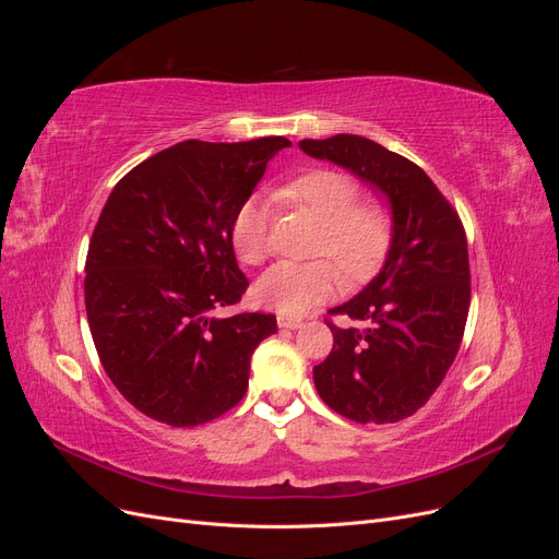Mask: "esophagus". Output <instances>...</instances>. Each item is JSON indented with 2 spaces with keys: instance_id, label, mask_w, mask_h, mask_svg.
<instances>
[{
  "instance_id": "1",
  "label": "esophagus",
  "mask_w": 559,
  "mask_h": 559,
  "mask_svg": "<svg viewBox=\"0 0 559 559\" xmlns=\"http://www.w3.org/2000/svg\"><path fill=\"white\" fill-rule=\"evenodd\" d=\"M277 324H280V329H300L302 326V321L300 319H296V317H284V314H280L277 317Z\"/></svg>"
}]
</instances>
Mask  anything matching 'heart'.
Returning <instances> with one entry per match:
<instances>
[{
  "label": "heart",
  "instance_id": "1",
  "mask_svg": "<svg viewBox=\"0 0 559 559\" xmlns=\"http://www.w3.org/2000/svg\"><path fill=\"white\" fill-rule=\"evenodd\" d=\"M284 205L308 212L321 224L314 253L329 257L343 273L359 282L376 273L394 238V216L380 200H359L361 189L354 177L337 170H312L284 183L277 191ZM233 247L249 265H261L270 251V207L261 198L245 200L230 228ZM341 273L331 261H284L257 284L261 306L280 314H306L333 296Z\"/></svg>",
  "mask_w": 559,
  "mask_h": 559
}]
</instances>
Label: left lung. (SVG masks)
Masks as SVG:
<instances>
[{"label": "left lung", "mask_w": 559, "mask_h": 559, "mask_svg": "<svg viewBox=\"0 0 559 559\" xmlns=\"http://www.w3.org/2000/svg\"><path fill=\"white\" fill-rule=\"evenodd\" d=\"M308 156L345 167L389 200L394 238L380 273L329 314L333 349L314 366L331 411L359 425H389L417 413L443 382L462 345L471 302L466 233L460 214L419 165L359 134L302 140Z\"/></svg>", "instance_id": "8db88e82"}]
</instances>
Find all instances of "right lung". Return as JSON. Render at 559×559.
<instances>
[{"instance_id": "obj_1", "label": "right lung", "mask_w": 559, "mask_h": 559, "mask_svg": "<svg viewBox=\"0 0 559 559\" xmlns=\"http://www.w3.org/2000/svg\"><path fill=\"white\" fill-rule=\"evenodd\" d=\"M286 138L186 140L114 186L86 257V314L109 380L170 427H198L238 405L249 361L275 314H222L247 277L233 218Z\"/></svg>"}]
</instances>
